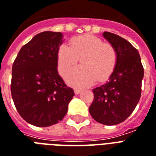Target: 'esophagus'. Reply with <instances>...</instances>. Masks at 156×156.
I'll list each match as a JSON object with an SVG mask.
<instances>
[{
    "mask_svg": "<svg viewBox=\"0 0 156 156\" xmlns=\"http://www.w3.org/2000/svg\"><path fill=\"white\" fill-rule=\"evenodd\" d=\"M82 91V90L81 89H78V88H76L74 89V93L76 94V95H78V94H79Z\"/></svg>",
    "mask_w": 156,
    "mask_h": 156,
    "instance_id": "esophagus-1",
    "label": "esophagus"
}]
</instances>
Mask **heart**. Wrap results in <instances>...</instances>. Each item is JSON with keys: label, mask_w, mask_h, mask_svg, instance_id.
Returning <instances> with one entry per match:
<instances>
[{"label": "heart", "mask_w": 156, "mask_h": 156, "mask_svg": "<svg viewBox=\"0 0 156 156\" xmlns=\"http://www.w3.org/2000/svg\"><path fill=\"white\" fill-rule=\"evenodd\" d=\"M70 46L62 44L57 52L58 69L64 74L78 62L81 66L70 70L65 78L71 85L83 87L97 79L103 82L110 78L117 65L118 53L111 43L91 35L75 37Z\"/></svg>", "instance_id": "1"}]
</instances>
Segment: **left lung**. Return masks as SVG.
I'll use <instances>...</instances> for the list:
<instances>
[{
	"instance_id": "1",
	"label": "left lung",
	"mask_w": 156,
	"mask_h": 156,
	"mask_svg": "<svg viewBox=\"0 0 156 156\" xmlns=\"http://www.w3.org/2000/svg\"><path fill=\"white\" fill-rule=\"evenodd\" d=\"M103 36L117 51V65L109 81L92 90L89 112L98 123L116 125L127 119L138 103L144 69L137 50L129 41L109 32Z\"/></svg>"
}]
</instances>
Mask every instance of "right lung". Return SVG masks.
I'll list each match as a JSON object with an SVG mask.
<instances>
[{"mask_svg": "<svg viewBox=\"0 0 156 156\" xmlns=\"http://www.w3.org/2000/svg\"><path fill=\"white\" fill-rule=\"evenodd\" d=\"M61 33L42 32L20 49L12 66L10 91L20 116L37 127L63 119L74 91L58 74Z\"/></svg>", "mask_w": 156, "mask_h": 156, "instance_id": "right-lung-1", "label": "right lung"}]
</instances>
